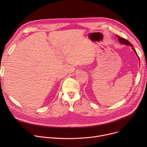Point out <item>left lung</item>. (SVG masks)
Here are the masks:
<instances>
[{
    "label": "left lung",
    "instance_id": "8db88e82",
    "mask_svg": "<svg viewBox=\"0 0 147 147\" xmlns=\"http://www.w3.org/2000/svg\"><path fill=\"white\" fill-rule=\"evenodd\" d=\"M117 39H118V40H119V42L120 43V44H123V45H129V46H131V47H132V49H133V50H134V51L135 52V53H136V55L137 56V57H138V59H139V60H140V59H139V57H138V55H137V52H136V50H135V49H134L133 48V45L129 41H128L127 40H126V39H124V38H121V37H120L119 36H118V35H117Z\"/></svg>",
    "mask_w": 147,
    "mask_h": 147
}]
</instances>
